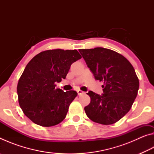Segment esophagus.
I'll list each match as a JSON object with an SVG mask.
<instances>
[{
  "mask_svg": "<svg viewBox=\"0 0 154 154\" xmlns=\"http://www.w3.org/2000/svg\"><path fill=\"white\" fill-rule=\"evenodd\" d=\"M77 92L78 94V95H82V94H85L84 92H83V91L81 90H77Z\"/></svg>",
  "mask_w": 154,
  "mask_h": 154,
  "instance_id": "esophagus-1",
  "label": "esophagus"
}]
</instances>
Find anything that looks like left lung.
Wrapping results in <instances>:
<instances>
[{"label": "left lung", "instance_id": "1", "mask_svg": "<svg viewBox=\"0 0 154 154\" xmlns=\"http://www.w3.org/2000/svg\"><path fill=\"white\" fill-rule=\"evenodd\" d=\"M96 80L103 82V94L87 93L90 103L85 106L87 116L96 123H116L131 109L139 88L134 67L122 54L96 48L79 49Z\"/></svg>", "mask_w": 154, "mask_h": 154}]
</instances>
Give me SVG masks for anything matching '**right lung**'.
Returning <instances> with one entry per match:
<instances>
[{
	"instance_id": "1",
	"label": "right lung",
	"mask_w": 154,
	"mask_h": 154,
	"mask_svg": "<svg viewBox=\"0 0 154 154\" xmlns=\"http://www.w3.org/2000/svg\"><path fill=\"white\" fill-rule=\"evenodd\" d=\"M82 58L76 49L41 51L28 62L18 81V102L25 116L36 124L50 127L66 118L77 93L56 88L73 62Z\"/></svg>"
}]
</instances>
